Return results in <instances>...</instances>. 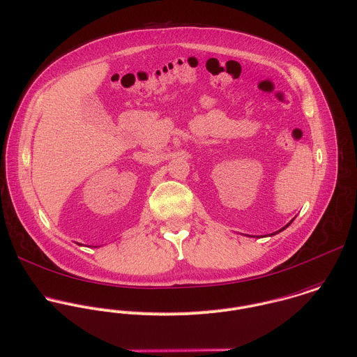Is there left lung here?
I'll list each match as a JSON object with an SVG mask.
<instances>
[{
	"label": "left lung",
	"instance_id": "1",
	"mask_svg": "<svg viewBox=\"0 0 357 357\" xmlns=\"http://www.w3.org/2000/svg\"><path fill=\"white\" fill-rule=\"evenodd\" d=\"M290 223H291V222H290ZM290 223H289V225H290ZM289 225H286V226H284V227H283V229H280V230H279V231H282V230H284V229H286V227H287V226H289ZM276 233H278V231H276Z\"/></svg>",
	"mask_w": 357,
	"mask_h": 357
}]
</instances>
